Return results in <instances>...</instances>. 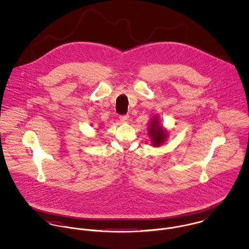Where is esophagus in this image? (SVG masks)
I'll list each match as a JSON object with an SVG mask.
<instances>
[{"instance_id":"1","label":"esophagus","mask_w":249,"mask_h":249,"mask_svg":"<svg viewBox=\"0 0 249 249\" xmlns=\"http://www.w3.org/2000/svg\"><path fill=\"white\" fill-rule=\"evenodd\" d=\"M120 121L122 123H127L129 121V117L126 115V116H121L120 117Z\"/></svg>"}]
</instances>
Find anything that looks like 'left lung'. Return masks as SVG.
<instances>
[{
  "mask_svg": "<svg viewBox=\"0 0 249 249\" xmlns=\"http://www.w3.org/2000/svg\"><path fill=\"white\" fill-rule=\"evenodd\" d=\"M148 138L152 146L158 147L163 145L169 138V130L166 129L160 122L159 116L154 115L148 123Z\"/></svg>",
  "mask_w": 249,
  "mask_h": 249,
  "instance_id": "obj_1",
  "label": "left lung"
}]
</instances>
